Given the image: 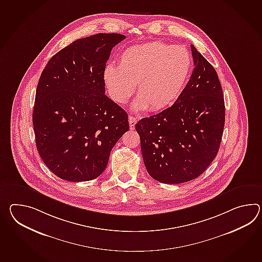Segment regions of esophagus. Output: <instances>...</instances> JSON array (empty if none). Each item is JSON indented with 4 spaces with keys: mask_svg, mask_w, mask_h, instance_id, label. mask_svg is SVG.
<instances>
[{
    "mask_svg": "<svg viewBox=\"0 0 262 262\" xmlns=\"http://www.w3.org/2000/svg\"><path fill=\"white\" fill-rule=\"evenodd\" d=\"M128 123H129V128L134 129L135 128V124L137 123V118L133 116H128Z\"/></svg>",
    "mask_w": 262,
    "mask_h": 262,
    "instance_id": "obj_1",
    "label": "esophagus"
}]
</instances>
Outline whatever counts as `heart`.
<instances>
[{
	"label": "heart",
	"mask_w": 262,
	"mask_h": 262,
	"mask_svg": "<svg viewBox=\"0 0 262 262\" xmlns=\"http://www.w3.org/2000/svg\"><path fill=\"white\" fill-rule=\"evenodd\" d=\"M191 69L192 57L185 48L149 41L125 49L118 66H106L103 81L112 99L119 104L128 101L137 84L134 110L157 112L178 99Z\"/></svg>",
	"instance_id": "heart-1"
}]
</instances>
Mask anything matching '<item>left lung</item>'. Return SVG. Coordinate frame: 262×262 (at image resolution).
Here are the masks:
<instances>
[{
	"label": "left lung",
	"mask_w": 262,
	"mask_h": 262,
	"mask_svg": "<svg viewBox=\"0 0 262 262\" xmlns=\"http://www.w3.org/2000/svg\"><path fill=\"white\" fill-rule=\"evenodd\" d=\"M194 68L174 104L135 125L147 173L179 184L196 179L215 159L225 126V100L214 68L191 45Z\"/></svg>",
	"instance_id": "1"
}]
</instances>
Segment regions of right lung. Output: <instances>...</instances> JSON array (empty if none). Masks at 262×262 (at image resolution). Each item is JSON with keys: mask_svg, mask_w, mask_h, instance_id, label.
Returning <instances> with one entry per match:
<instances>
[{"mask_svg": "<svg viewBox=\"0 0 262 262\" xmlns=\"http://www.w3.org/2000/svg\"><path fill=\"white\" fill-rule=\"evenodd\" d=\"M126 36L97 34L70 43L41 73L33 112L43 163L64 181H92L128 132V115L105 95L103 71L111 51Z\"/></svg>", "mask_w": 262, "mask_h": 262, "instance_id": "obj_1", "label": "right lung"}]
</instances>
